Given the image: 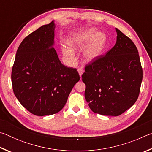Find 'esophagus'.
<instances>
[{
  "label": "esophagus",
  "instance_id": "obj_1",
  "mask_svg": "<svg viewBox=\"0 0 152 152\" xmlns=\"http://www.w3.org/2000/svg\"><path fill=\"white\" fill-rule=\"evenodd\" d=\"M78 73H79L80 76L81 77L82 75V74H83V72H84L83 68H79L78 69Z\"/></svg>",
  "mask_w": 152,
  "mask_h": 152
}]
</instances>
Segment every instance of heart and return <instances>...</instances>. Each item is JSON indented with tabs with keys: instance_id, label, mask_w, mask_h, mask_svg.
<instances>
[{
	"instance_id": "heart-1",
	"label": "heart",
	"mask_w": 152,
	"mask_h": 152,
	"mask_svg": "<svg viewBox=\"0 0 152 152\" xmlns=\"http://www.w3.org/2000/svg\"><path fill=\"white\" fill-rule=\"evenodd\" d=\"M89 41L83 51V56L87 61H92L101 54L104 48L105 36L101 32H96L94 28H91L81 32L75 33L72 35L68 41V44L72 50L82 48ZM64 55L71 61L75 60L74 53L70 49L64 48Z\"/></svg>"
}]
</instances>
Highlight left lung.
<instances>
[{"label": "left lung", "mask_w": 152, "mask_h": 152, "mask_svg": "<svg viewBox=\"0 0 152 152\" xmlns=\"http://www.w3.org/2000/svg\"><path fill=\"white\" fill-rule=\"evenodd\" d=\"M116 31L114 47L86 65L82 76L90 109L106 116H119L134 104L143 78L134 43L117 28Z\"/></svg>", "instance_id": "1"}]
</instances>
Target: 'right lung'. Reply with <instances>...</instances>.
<instances>
[{"label": "right lung", "mask_w": 152, "mask_h": 152, "mask_svg": "<svg viewBox=\"0 0 152 152\" xmlns=\"http://www.w3.org/2000/svg\"><path fill=\"white\" fill-rule=\"evenodd\" d=\"M55 27L53 20L27 36L19 46L12 69L15 96L37 116L60 111L80 80L76 69L63 65L53 48Z\"/></svg>", "instance_id": "add662e5"}]
</instances>
